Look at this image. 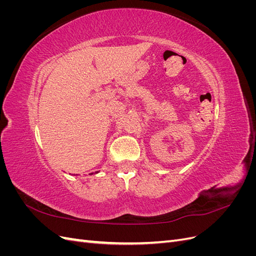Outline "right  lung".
<instances>
[{"label": "right lung", "instance_id": "add662e5", "mask_svg": "<svg viewBox=\"0 0 256 256\" xmlns=\"http://www.w3.org/2000/svg\"><path fill=\"white\" fill-rule=\"evenodd\" d=\"M90 174H92V173H90Z\"/></svg>", "mask_w": 256, "mask_h": 256}]
</instances>
